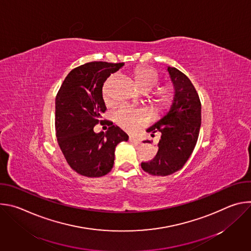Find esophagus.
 Segmentation results:
<instances>
[{"mask_svg": "<svg viewBox=\"0 0 251 251\" xmlns=\"http://www.w3.org/2000/svg\"><path fill=\"white\" fill-rule=\"evenodd\" d=\"M129 141H130V142L135 143V144H140V143H141V140H140L139 138L132 137V136H130V137H129Z\"/></svg>", "mask_w": 251, "mask_h": 251, "instance_id": "esophagus-1", "label": "esophagus"}]
</instances>
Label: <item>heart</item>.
I'll list each match as a JSON object with an SVG mask.
<instances>
[{
  "label": "heart",
  "instance_id": "heart-1",
  "mask_svg": "<svg viewBox=\"0 0 251 251\" xmlns=\"http://www.w3.org/2000/svg\"><path fill=\"white\" fill-rule=\"evenodd\" d=\"M133 77L136 85L143 92H149L157 86L160 80L158 71L153 67L139 66L133 71ZM116 81V75H111L107 78L102 87L103 97L108 101L112 97V87ZM174 99L173 88L169 85H164L155 89L151 94V101L157 108H165L168 107ZM115 122L124 130L134 132L138 130L147 121L146 114L142 110L132 108V107L122 105L117 108L113 114Z\"/></svg>",
  "mask_w": 251,
  "mask_h": 251
}]
</instances>
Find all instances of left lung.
Returning a JSON list of instances; mask_svg holds the SVG:
<instances>
[{"instance_id": "left-lung-1", "label": "left lung", "mask_w": 251, "mask_h": 251, "mask_svg": "<svg viewBox=\"0 0 251 251\" xmlns=\"http://www.w3.org/2000/svg\"><path fill=\"white\" fill-rule=\"evenodd\" d=\"M168 71L175 87L174 101L170 111L147 129L152 136L161 133L157 155L141 163L153 176H169L184 167L196 147L201 123V100L192 81L176 67L168 66Z\"/></svg>"}]
</instances>
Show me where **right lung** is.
Returning <instances> with one entry per match:
<instances>
[{"label": "right lung", "mask_w": 251, "mask_h": 251, "mask_svg": "<svg viewBox=\"0 0 251 251\" xmlns=\"http://www.w3.org/2000/svg\"><path fill=\"white\" fill-rule=\"evenodd\" d=\"M124 65L92 61L74 68L63 80L55 97V133L60 150L79 175L98 177L108 174L114 164L116 146L128 135L108 122L104 133L93 128L106 111L102 87L109 75Z\"/></svg>", "instance_id": "1"}]
</instances>
